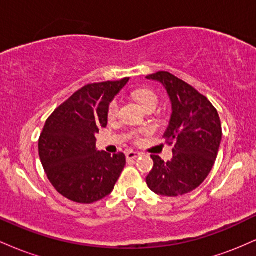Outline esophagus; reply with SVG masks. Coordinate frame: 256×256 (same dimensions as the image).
Instances as JSON below:
<instances>
[{"mask_svg":"<svg viewBox=\"0 0 256 256\" xmlns=\"http://www.w3.org/2000/svg\"><path fill=\"white\" fill-rule=\"evenodd\" d=\"M140 155V152H134V150L126 152V158H128V160H134V158H137Z\"/></svg>","mask_w":256,"mask_h":256,"instance_id":"1","label":"esophagus"}]
</instances>
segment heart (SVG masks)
Listing matches in <instances>:
<instances>
[{
  "label": "heart",
  "mask_w": 256,
  "mask_h": 256,
  "mask_svg": "<svg viewBox=\"0 0 256 256\" xmlns=\"http://www.w3.org/2000/svg\"><path fill=\"white\" fill-rule=\"evenodd\" d=\"M134 98L146 110L148 108H156L158 104V98L156 94L149 89H137L134 91ZM119 100L114 98L108 106L107 116L110 119H114L119 113Z\"/></svg>",
  "instance_id": "heart-1"
}]
</instances>
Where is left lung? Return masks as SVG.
Returning <instances> with one entry per match:
<instances>
[{
  "label": "left lung",
  "instance_id": "1",
  "mask_svg": "<svg viewBox=\"0 0 256 256\" xmlns=\"http://www.w3.org/2000/svg\"><path fill=\"white\" fill-rule=\"evenodd\" d=\"M146 78L162 84L171 100V119L162 137L173 152L167 162L152 155L154 166L146 184L158 195L176 198L195 190L210 174L222 142V122L208 98L182 79L165 71Z\"/></svg>",
  "mask_w": 256,
  "mask_h": 256
}]
</instances>
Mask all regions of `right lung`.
I'll list each match as a JSON object with an SVG mask.
<instances>
[{"label":"right lung","mask_w":256,"mask_h":256,"mask_svg":"<svg viewBox=\"0 0 256 256\" xmlns=\"http://www.w3.org/2000/svg\"><path fill=\"white\" fill-rule=\"evenodd\" d=\"M128 79L88 84L46 119L38 140L44 171L58 192L78 204H94L113 192L124 170L122 152L96 149V137L108 122V106Z\"/></svg>","instance_id":"obj_1"}]
</instances>
